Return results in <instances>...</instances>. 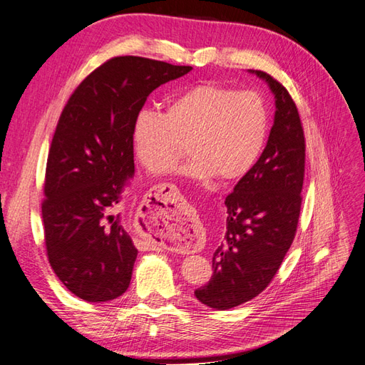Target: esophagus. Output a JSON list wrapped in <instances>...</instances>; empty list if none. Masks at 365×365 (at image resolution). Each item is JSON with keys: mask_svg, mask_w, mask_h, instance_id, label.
I'll list each match as a JSON object with an SVG mask.
<instances>
[{"mask_svg": "<svg viewBox=\"0 0 365 365\" xmlns=\"http://www.w3.org/2000/svg\"><path fill=\"white\" fill-rule=\"evenodd\" d=\"M161 201H163V204H164V205H165V204H168V200H165V197H164V200H161Z\"/></svg>", "mask_w": 365, "mask_h": 365, "instance_id": "1", "label": "esophagus"}]
</instances>
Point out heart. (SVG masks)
<instances>
[{
    "instance_id": "b5f03b06",
    "label": "heart",
    "mask_w": 365,
    "mask_h": 365,
    "mask_svg": "<svg viewBox=\"0 0 365 365\" xmlns=\"http://www.w3.org/2000/svg\"><path fill=\"white\" fill-rule=\"evenodd\" d=\"M268 130L269 109L262 93L204 82L170 97L163 114L140 111L130 143L138 163L152 173L169 168L187 145L192 158L180 169L182 176L233 182L256 165Z\"/></svg>"
}]
</instances>
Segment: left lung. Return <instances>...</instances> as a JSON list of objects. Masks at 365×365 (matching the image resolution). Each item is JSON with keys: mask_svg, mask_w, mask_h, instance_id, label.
Listing matches in <instances>:
<instances>
[{"mask_svg": "<svg viewBox=\"0 0 365 365\" xmlns=\"http://www.w3.org/2000/svg\"><path fill=\"white\" fill-rule=\"evenodd\" d=\"M250 73L268 83L275 115L259 161L225 197L227 233L213 254V275L195 291L217 311L252 300L271 283L291 248L302 208L306 145L298 109L280 82L264 71Z\"/></svg>", "mask_w": 365, "mask_h": 365, "instance_id": "obj_1", "label": "left lung"}]
</instances>
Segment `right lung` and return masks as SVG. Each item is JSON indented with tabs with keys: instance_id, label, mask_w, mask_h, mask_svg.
Here are the masks:
<instances>
[{
	"instance_id": "add662e5",
	"label": "right lung",
	"mask_w": 365,
	"mask_h": 365,
	"mask_svg": "<svg viewBox=\"0 0 365 365\" xmlns=\"http://www.w3.org/2000/svg\"><path fill=\"white\" fill-rule=\"evenodd\" d=\"M192 67L109 59L76 88L48 152L42 224L48 262L70 292L109 302L129 288L137 248L121 197L134 176L130 128L149 94Z\"/></svg>"
}]
</instances>
